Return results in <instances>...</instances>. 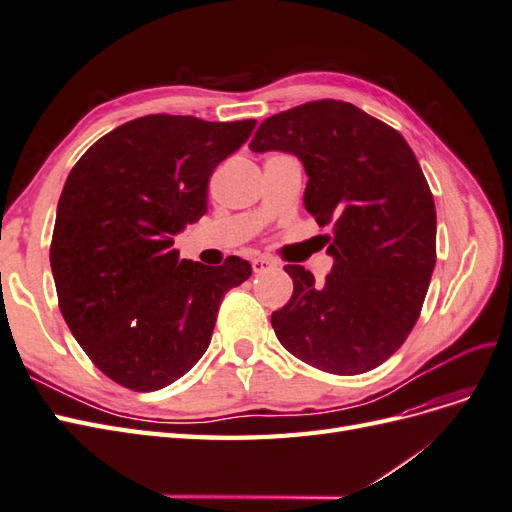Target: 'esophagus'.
Masks as SVG:
<instances>
[{
    "label": "esophagus",
    "instance_id": "esophagus-1",
    "mask_svg": "<svg viewBox=\"0 0 512 512\" xmlns=\"http://www.w3.org/2000/svg\"><path fill=\"white\" fill-rule=\"evenodd\" d=\"M273 267H275V262L269 260V258H254L252 260V271L254 273H265V271H269Z\"/></svg>",
    "mask_w": 512,
    "mask_h": 512
}]
</instances>
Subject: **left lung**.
Here are the masks:
<instances>
[{
	"label": "left lung",
	"mask_w": 512,
	"mask_h": 512,
	"mask_svg": "<svg viewBox=\"0 0 512 512\" xmlns=\"http://www.w3.org/2000/svg\"><path fill=\"white\" fill-rule=\"evenodd\" d=\"M250 149L294 153L303 203L327 237L333 269L316 284L286 265L290 301L273 312L282 346L337 376L363 374L406 342L436 267V205L414 151L391 126L342 100H316L260 123Z\"/></svg>",
	"instance_id": "obj_1"
}]
</instances>
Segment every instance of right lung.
I'll list each match as a JSON object with an SVG mask.
<instances>
[{
	"mask_svg": "<svg viewBox=\"0 0 512 512\" xmlns=\"http://www.w3.org/2000/svg\"><path fill=\"white\" fill-rule=\"evenodd\" d=\"M254 119L147 115L74 164L59 196L51 269L61 316L94 365L132 391H158L196 365L224 294L252 275L181 260L175 235L207 213V183Z\"/></svg>",
	"mask_w": 512,
	"mask_h": 512,
	"instance_id": "right-lung-1",
	"label": "right lung"
}]
</instances>
